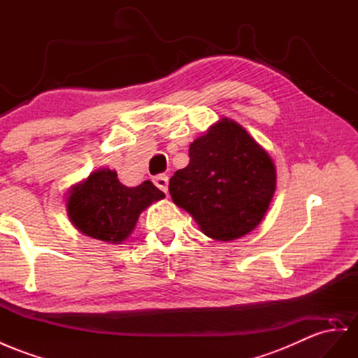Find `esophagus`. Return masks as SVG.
Listing matches in <instances>:
<instances>
[{
  "instance_id": "esophagus-1",
  "label": "esophagus",
  "mask_w": 358,
  "mask_h": 358,
  "mask_svg": "<svg viewBox=\"0 0 358 358\" xmlns=\"http://www.w3.org/2000/svg\"><path fill=\"white\" fill-rule=\"evenodd\" d=\"M154 185L157 186L162 192H164V194H168V177L164 176V173H160V176L154 178Z\"/></svg>"
}]
</instances>
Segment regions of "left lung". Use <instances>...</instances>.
Masks as SVG:
<instances>
[{
    "instance_id": "1",
    "label": "left lung",
    "mask_w": 358,
    "mask_h": 358,
    "mask_svg": "<svg viewBox=\"0 0 358 358\" xmlns=\"http://www.w3.org/2000/svg\"><path fill=\"white\" fill-rule=\"evenodd\" d=\"M189 164L169 180V194L215 241H234L257 227L277 173L262 146L234 121L216 122L189 146Z\"/></svg>"
}]
</instances>
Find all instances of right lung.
Masks as SVG:
<instances>
[{"instance_id": "obj_1", "label": "right lung", "mask_w": 358, "mask_h": 358, "mask_svg": "<svg viewBox=\"0 0 358 358\" xmlns=\"http://www.w3.org/2000/svg\"><path fill=\"white\" fill-rule=\"evenodd\" d=\"M164 198L151 181L125 187L115 171L92 172L68 196V215L78 230L94 239L121 243L134 230L142 210Z\"/></svg>"}]
</instances>
